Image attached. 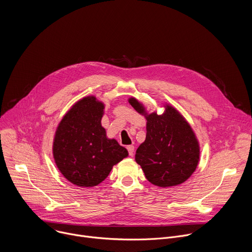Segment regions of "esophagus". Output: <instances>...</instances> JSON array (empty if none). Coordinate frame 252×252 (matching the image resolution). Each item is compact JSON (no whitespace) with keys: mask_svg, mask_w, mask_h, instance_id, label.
Instances as JSON below:
<instances>
[{"mask_svg":"<svg viewBox=\"0 0 252 252\" xmlns=\"http://www.w3.org/2000/svg\"><path fill=\"white\" fill-rule=\"evenodd\" d=\"M126 150H127V152H128V155H129L130 157H132L133 154H134V147H133V146H127V147H126Z\"/></svg>","mask_w":252,"mask_h":252,"instance_id":"34e87169","label":"esophagus"}]
</instances>
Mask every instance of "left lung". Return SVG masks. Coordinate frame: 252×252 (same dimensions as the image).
I'll return each instance as SVG.
<instances>
[{
  "instance_id": "obj_1",
  "label": "left lung",
  "mask_w": 252,
  "mask_h": 252,
  "mask_svg": "<svg viewBox=\"0 0 252 252\" xmlns=\"http://www.w3.org/2000/svg\"><path fill=\"white\" fill-rule=\"evenodd\" d=\"M129 103L139 114L143 107L135 98ZM147 118L146 140L135 153V161L141 166L148 181L167 188L181 185L195 170L199 159V146L189 125L170 105L161 116L153 113Z\"/></svg>"
}]
</instances>
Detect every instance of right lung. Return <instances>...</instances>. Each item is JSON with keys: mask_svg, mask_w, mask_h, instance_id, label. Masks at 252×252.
<instances>
[{"mask_svg": "<svg viewBox=\"0 0 252 252\" xmlns=\"http://www.w3.org/2000/svg\"><path fill=\"white\" fill-rule=\"evenodd\" d=\"M103 103L94 96L79 100L61 121L54 139V158L63 175L78 187H95L128 156L116 139L106 138L100 121Z\"/></svg>", "mask_w": 252, "mask_h": 252, "instance_id": "add662e5", "label": "right lung"}]
</instances>
